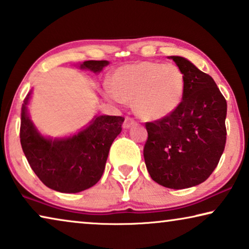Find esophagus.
I'll return each mask as SVG.
<instances>
[{
  "label": "esophagus",
  "instance_id": "obj_1",
  "mask_svg": "<svg viewBox=\"0 0 249 249\" xmlns=\"http://www.w3.org/2000/svg\"><path fill=\"white\" fill-rule=\"evenodd\" d=\"M135 124H136V121L134 120V118L129 117V116H126L124 123H123V127L124 128H128V127H131V126L135 125Z\"/></svg>",
  "mask_w": 249,
  "mask_h": 249
}]
</instances>
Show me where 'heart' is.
<instances>
[{
	"mask_svg": "<svg viewBox=\"0 0 249 249\" xmlns=\"http://www.w3.org/2000/svg\"><path fill=\"white\" fill-rule=\"evenodd\" d=\"M110 97L133 103L135 112L145 120L168 117L182 102L184 76L172 64L141 61L117 68L110 79Z\"/></svg>",
	"mask_w": 249,
	"mask_h": 249,
	"instance_id": "heart-1",
	"label": "heart"
}]
</instances>
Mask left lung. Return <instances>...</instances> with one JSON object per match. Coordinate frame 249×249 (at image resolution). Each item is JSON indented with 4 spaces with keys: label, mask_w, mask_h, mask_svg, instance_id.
<instances>
[{
    "label": "left lung",
    "mask_w": 249,
    "mask_h": 249,
    "mask_svg": "<svg viewBox=\"0 0 249 249\" xmlns=\"http://www.w3.org/2000/svg\"><path fill=\"white\" fill-rule=\"evenodd\" d=\"M170 58L184 76V95L168 117L146 122L143 154L153 181L185 189L206 181L219 163L227 135V102L208 73L182 57Z\"/></svg>",
    "instance_id": "obj_1"
}]
</instances>
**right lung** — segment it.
<instances>
[{
	"instance_id": "right-lung-1",
	"label": "right lung",
	"mask_w": 249,
	"mask_h": 249,
	"mask_svg": "<svg viewBox=\"0 0 249 249\" xmlns=\"http://www.w3.org/2000/svg\"><path fill=\"white\" fill-rule=\"evenodd\" d=\"M106 60H88L80 68L98 72ZM29 96L21 113L20 141L30 166L41 182L53 190L76 194L101 179L110 145L122 131L124 117L103 115L90 125L66 140H47L36 132L27 114Z\"/></svg>"
}]
</instances>
